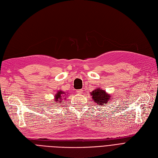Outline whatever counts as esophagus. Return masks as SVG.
<instances>
[{
    "label": "esophagus",
    "mask_w": 158,
    "mask_h": 158,
    "mask_svg": "<svg viewBox=\"0 0 158 158\" xmlns=\"http://www.w3.org/2000/svg\"><path fill=\"white\" fill-rule=\"evenodd\" d=\"M76 92L77 93H78V94H81L82 92V89H77V90H76Z\"/></svg>",
    "instance_id": "obj_1"
}]
</instances>
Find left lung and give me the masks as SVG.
Segmentation results:
<instances>
[{"mask_svg":"<svg viewBox=\"0 0 158 158\" xmlns=\"http://www.w3.org/2000/svg\"><path fill=\"white\" fill-rule=\"evenodd\" d=\"M91 95L92 96L93 101L101 106L106 105L107 103H110V100L112 99L110 94L106 93L105 90H103L100 88L94 89L91 93Z\"/></svg>","mask_w":158,"mask_h":158,"instance_id":"1","label":"left lung"}]
</instances>
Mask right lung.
Instances as JSON below:
<instances>
[{
    "label": "right lung",
    "instance_id": "obj_1",
    "mask_svg": "<svg viewBox=\"0 0 158 158\" xmlns=\"http://www.w3.org/2000/svg\"><path fill=\"white\" fill-rule=\"evenodd\" d=\"M68 95L67 94H66L65 92H63L62 90H59L57 93L55 95V99H54V101L56 102V104H58L60 103V102H61L62 100V99H64L66 98L64 97V95ZM64 97V98L63 99V98Z\"/></svg>",
    "mask_w": 158,
    "mask_h": 158
}]
</instances>
